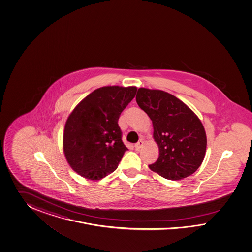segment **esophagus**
<instances>
[{
    "label": "esophagus",
    "mask_w": 252,
    "mask_h": 252,
    "mask_svg": "<svg viewBox=\"0 0 252 252\" xmlns=\"http://www.w3.org/2000/svg\"><path fill=\"white\" fill-rule=\"evenodd\" d=\"M144 144V141L142 140V139H140V140H138V142H137V144H135V149L138 151V150H140L141 148H142V146Z\"/></svg>",
    "instance_id": "esophagus-1"
}]
</instances>
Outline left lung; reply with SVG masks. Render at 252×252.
Segmentation results:
<instances>
[{"mask_svg": "<svg viewBox=\"0 0 252 252\" xmlns=\"http://www.w3.org/2000/svg\"><path fill=\"white\" fill-rule=\"evenodd\" d=\"M137 103L153 121V138L159 158L150 169L169 180L194 174L206 153V132L189 107L160 90L139 88Z\"/></svg>", "mask_w": 252, "mask_h": 252, "instance_id": "obj_1", "label": "left lung"}]
</instances>
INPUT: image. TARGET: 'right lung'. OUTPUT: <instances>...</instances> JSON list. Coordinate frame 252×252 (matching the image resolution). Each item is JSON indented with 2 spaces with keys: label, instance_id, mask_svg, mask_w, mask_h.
Instances as JSON below:
<instances>
[{
  "label": "right lung",
  "instance_id": "1",
  "mask_svg": "<svg viewBox=\"0 0 252 252\" xmlns=\"http://www.w3.org/2000/svg\"><path fill=\"white\" fill-rule=\"evenodd\" d=\"M137 87L106 86L82 99L65 122L63 149L70 167L90 180L116 170L127 148L118 119L134 99Z\"/></svg>",
  "mask_w": 252,
  "mask_h": 252
}]
</instances>
